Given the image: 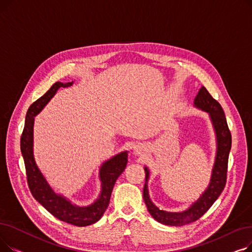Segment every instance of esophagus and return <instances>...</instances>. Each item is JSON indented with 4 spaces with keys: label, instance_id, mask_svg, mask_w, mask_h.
Instances as JSON below:
<instances>
[{
    "label": "esophagus",
    "instance_id": "esophagus-1",
    "mask_svg": "<svg viewBox=\"0 0 252 252\" xmlns=\"http://www.w3.org/2000/svg\"><path fill=\"white\" fill-rule=\"evenodd\" d=\"M133 150H134V154L135 155H141L142 153H144L145 147L143 146V145H136Z\"/></svg>",
    "mask_w": 252,
    "mask_h": 252
}]
</instances>
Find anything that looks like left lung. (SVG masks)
<instances>
[{
    "mask_svg": "<svg viewBox=\"0 0 252 252\" xmlns=\"http://www.w3.org/2000/svg\"><path fill=\"white\" fill-rule=\"evenodd\" d=\"M193 106L197 109H200L208 113L211 125H213L215 130L217 141L215 163L213 170H211V177L208 186L204 192L195 202H193L187 209L183 211L173 213V211L159 209L152 202L149 196L148 181L150 177V171L147 166L144 167L145 174H146L143 189L144 201L146 203L147 209L151 217L158 222L167 224V226L180 227L193 222L201 218L218 199L224 188V185H226L228 159L232 146V136L228 127L227 119L226 116H224L223 110L220 103L211 97L204 87H202L198 92L197 96L194 99Z\"/></svg>",
    "mask_w": 252,
    "mask_h": 252,
    "instance_id": "left-lung-1",
    "label": "left lung"
}]
</instances>
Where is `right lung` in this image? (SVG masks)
<instances>
[{"label": "right lung", "mask_w": 252, "mask_h": 252, "mask_svg": "<svg viewBox=\"0 0 252 252\" xmlns=\"http://www.w3.org/2000/svg\"><path fill=\"white\" fill-rule=\"evenodd\" d=\"M74 82L53 85L44 96L32 103L25 116V124L20 140L21 154L24 160L26 176L30 190L34 199L42 204L51 215L58 220L74 224L77 227H86L97 222L108 207L114 184L123 174L127 163V151L118 153L108 160H105L99 169L101 191L97 199L87 206H79L72 203L68 198L54 191L45 176L38 168L33 154V126L34 117L41 112L45 106L55 96L60 88H68Z\"/></svg>", "instance_id": "1"}]
</instances>
